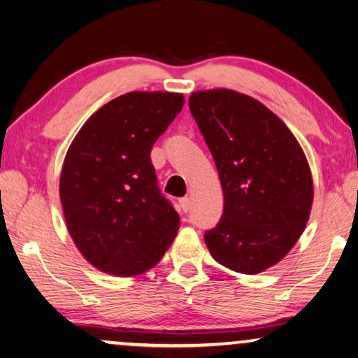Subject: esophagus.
<instances>
[{"instance_id":"obj_1","label":"esophagus","mask_w":358,"mask_h":358,"mask_svg":"<svg viewBox=\"0 0 358 358\" xmlns=\"http://www.w3.org/2000/svg\"><path fill=\"white\" fill-rule=\"evenodd\" d=\"M180 206H181V209L185 210V213H188V210L191 209V198H181Z\"/></svg>"}]
</instances>
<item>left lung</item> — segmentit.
<instances>
[{
  "instance_id": "obj_1",
  "label": "left lung",
  "mask_w": 358,
  "mask_h": 358,
  "mask_svg": "<svg viewBox=\"0 0 358 358\" xmlns=\"http://www.w3.org/2000/svg\"><path fill=\"white\" fill-rule=\"evenodd\" d=\"M188 103L224 191V214L204 234L206 245L225 268L263 273L308 222L313 180L303 150L278 115L248 95L199 90Z\"/></svg>"
}]
</instances>
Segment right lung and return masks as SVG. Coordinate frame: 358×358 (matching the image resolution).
I'll use <instances>...</instances> for the list:
<instances>
[{"label":"right lung","mask_w":358,"mask_h":358,"mask_svg":"<svg viewBox=\"0 0 358 358\" xmlns=\"http://www.w3.org/2000/svg\"><path fill=\"white\" fill-rule=\"evenodd\" d=\"M183 103L172 92L120 95L69 145L59 178L64 219L78 250L103 273H145L177 235L180 215L160 193L150 149Z\"/></svg>","instance_id":"obj_1"}]
</instances>
